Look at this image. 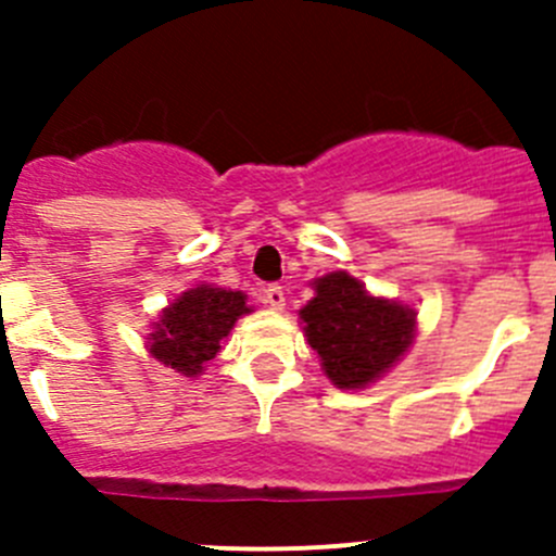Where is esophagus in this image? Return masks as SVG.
I'll list each match as a JSON object with an SVG mask.
<instances>
[{"label": "esophagus", "instance_id": "1", "mask_svg": "<svg viewBox=\"0 0 556 556\" xmlns=\"http://www.w3.org/2000/svg\"><path fill=\"white\" fill-rule=\"evenodd\" d=\"M264 303H267L269 308H275V312H283V306H287V298H283V289L281 287H267L264 289Z\"/></svg>", "mask_w": 556, "mask_h": 556}]
</instances>
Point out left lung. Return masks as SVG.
I'll return each instance as SVG.
<instances>
[{
  "instance_id": "8db88e82",
  "label": "left lung",
  "mask_w": 556,
  "mask_h": 556,
  "mask_svg": "<svg viewBox=\"0 0 556 556\" xmlns=\"http://www.w3.org/2000/svg\"><path fill=\"white\" fill-rule=\"evenodd\" d=\"M314 298L298 312L323 372L339 390H367L406 356L417 312L404 301L370 294L345 269L312 281Z\"/></svg>"
}]
</instances>
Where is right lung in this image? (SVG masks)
I'll return each mask as SVG.
<instances>
[{
	"instance_id": "right-lung-1",
	"label": "right lung",
	"mask_w": 556,
	"mask_h": 556,
	"mask_svg": "<svg viewBox=\"0 0 556 556\" xmlns=\"http://www.w3.org/2000/svg\"><path fill=\"white\" fill-rule=\"evenodd\" d=\"M250 312L253 306H248V294L239 289L194 283L161 308L159 320L144 337V348L164 367L194 378L217 356L236 320Z\"/></svg>"
}]
</instances>
